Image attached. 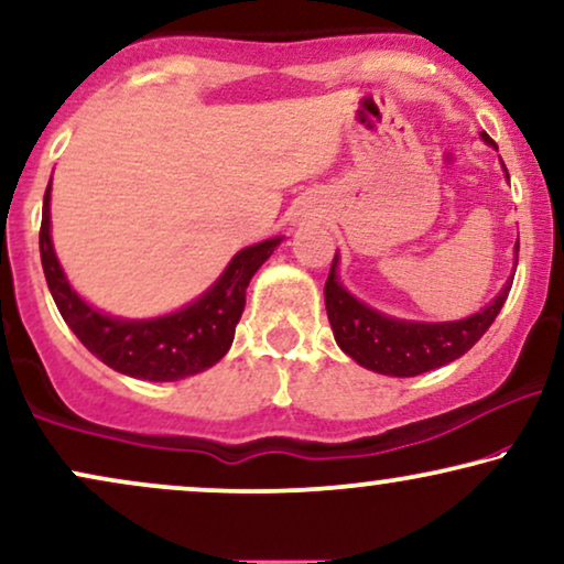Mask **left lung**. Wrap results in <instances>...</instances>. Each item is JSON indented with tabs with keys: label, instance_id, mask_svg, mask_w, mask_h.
Masks as SVG:
<instances>
[{
	"label": "left lung",
	"instance_id": "obj_1",
	"mask_svg": "<svg viewBox=\"0 0 564 564\" xmlns=\"http://www.w3.org/2000/svg\"><path fill=\"white\" fill-rule=\"evenodd\" d=\"M484 142L495 145L489 134H484ZM518 249L520 245H516V252ZM335 268H338V252H335L330 275L325 281V310L335 344L344 348L356 365L390 377H416L460 359L500 315L512 286L510 281L505 283L495 302L466 319L411 323V319L382 315V312L354 299L338 281Z\"/></svg>",
	"mask_w": 564,
	"mask_h": 564
}]
</instances>
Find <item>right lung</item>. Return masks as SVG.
<instances>
[{
  "label": "right lung",
  "instance_id": "1",
  "mask_svg": "<svg viewBox=\"0 0 564 564\" xmlns=\"http://www.w3.org/2000/svg\"><path fill=\"white\" fill-rule=\"evenodd\" d=\"M52 182L44 195L41 216V265L56 310L80 344L106 367L151 382H174L203 372L220 361L231 348L234 330L245 312L247 286L281 239H265L241 249L213 283V289L174 315L155 319H117L101 315L75 294L54 254L52 220H48Z\"/></svg>",
  "mask_w": 564,
  "mask_h": 564
}]
</instances>
